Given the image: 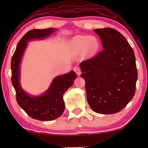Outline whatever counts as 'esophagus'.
Masks as SVG:
<instances>
[{"mask_svg": "<svg viewBox=\"0 0 148 148\" xmlns=\"http://www.w3.org/2000/svg\"><path fill=\"white\" fill-rule=\"evenodd\" d=\"M73 70H74V71L76 73L77 75L78 76H80L81 69H80L79 67H78V66H75V67L73 68Z\"/></svg>", "mask_w": 148, "mask_h": 148, "instance_id": "esophagus-1", "label": "esophagus"}]
</instances>
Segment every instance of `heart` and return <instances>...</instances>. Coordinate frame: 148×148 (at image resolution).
Here are the masks:
<instances>
[{"mask_svg":"<svg viewBox=\"0 0 148 148\" xmlns=\"http://www.w3.org/2000/svg\"><path fill=\"white\" fill-rule=\"evenodd\" d=\"M71 45L78 50L86 49L88 52H92L98 49L99 42L98 40L93 36H81L72 40Z\"/></svg>","mask_w":148,"mask_h":148,"instance_id":"obj_1","label":"heart"}]
</instances>
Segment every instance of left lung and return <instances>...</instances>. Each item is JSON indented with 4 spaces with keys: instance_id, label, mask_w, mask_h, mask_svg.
Masks as SVG:
<instances>
[{
    "instance_id": "8db88e82",
    "label": "left lung",
    "mask_w": 148,
    "mask_h": 148,
    "mask_svg": "<svg viewBox=\"0 0 148 148\" xmlns=\"http://www.w3.org/2000/svg\"><path fill=\"white\" fill-rule=\"evenodd\" d=\"M104 48L94 57L80 63L86 82L87 100L99 114H114L134 96L137 69L133 48L124 36L112 28L94 29Z\"/></svg>"
}]
</instances>
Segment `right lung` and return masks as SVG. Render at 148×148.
<instances>
[{
    "mask_svg": "<svg viewBox=\"0 0 148 148\" xmlns=\"http://www.w3.org/2000/svg\"><path fill=\"white\" fill-rule=\"evenodd\" d=\"M55 31L54 28L32 29L27 32L18 43L11 58V82L16 92V100L19 106L32 119L49 121L58 118L64 112L62 96L73 84L77 75L73 71L56 77L48 90L40 96H32L24 92L19 84V65L27 42L48 37Z\"/></svg>",
    "mask_w": 148,
    "mask_h": 148,
    "instance_id": "right-lung-1",
    "label": "right lung"
}]
</instances>
